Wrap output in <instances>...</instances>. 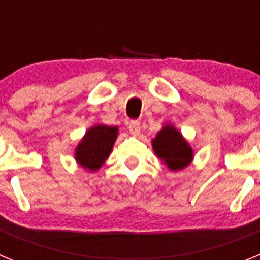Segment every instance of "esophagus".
<instances>
[{"mask_svg": "<svg viewBox=\"0 0 260 260\" xmlns=\"http://www.w3.org/2000/svg\"><path fill=\"white\" fill-rule=\"evenodd\" d=\"M128 130H130V134L132 135H138L141 133V122L137 121V119H133L128 123Z\"/></svg>", "mask_w": 260, "mask_h": 260, "instance_id": "1", "label": "esophagus"}]
</instances>
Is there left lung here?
Instances as JSON below:
<instances>
[{
    "label": "left lung",
    "instance_id": "8db88e82",
    "mask_svg": "<svg viewBox=\"0 0 260 260\" xmlns=\"http://www.w3.org/2000/svg\"><path fill=\"white\" fill-rule=\"evenodd\" d=\"M156 155L164 160L172 171H180L190 164L192 158V150L189 147L178 130L173 126H164L152 141Z\"/></svg>",
    "mask_w": 260,
    "mask_h": 260
}]
</instances>
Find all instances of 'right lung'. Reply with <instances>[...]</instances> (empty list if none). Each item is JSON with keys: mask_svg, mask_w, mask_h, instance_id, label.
<instances>
[{"mask_svg": "<svg viewBox=\"0 0 260 260\" xmlns=\"http://www.w3.org/2000/svg\"><path fill=\"white\" fill-rule=\"evenodd\" d=\"M118 128L114 126L98 125L93 126L86 133L77 147L75 158L84 169L98 171L103 162L109 156L114 141L117 138Z\"/></svg>", "mask_w": 260, "mask_h": 260, "instance_id": "add662e5", "label": "right lung"}]
</instances>
